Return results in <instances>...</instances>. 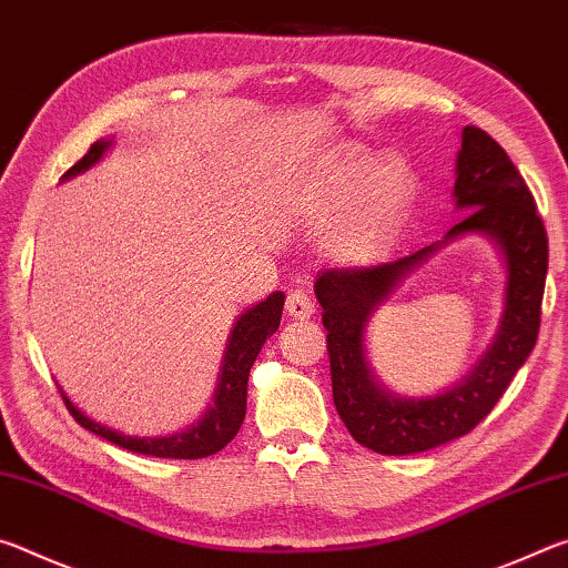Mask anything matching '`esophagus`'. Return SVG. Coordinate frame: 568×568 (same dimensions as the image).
<instances>
[{"label": "esophagus", "mask_w": 568, "mask_h": 568, "mask_svg": "<svg viewBox=\"0 0 568 568\" xmlns=\"http://www.w3.org/2000/svg\"><path fill=\"white\" fill-rule=\"evenodd\" d=\"M285 311H287V315H291V318L305 321V318H311V315L315 313V301L305 291H301V287H297V291H293L291 295H287Z\"/></svg>", "instance_id": "obj_1"}]
</instances>
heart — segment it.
Wrapping results in <instances>:
<instances>
[{
	"label": "heart",
	"mask_w": 568,
	"mask_h": 568,
	"mask_svg": "<svg viewBox=\"0 0 568 568\" xmlns=\"http://www.w3.org/2000/svg\"><path fill=\"white\" fill-rule=\"evenodd\" d=\"M413 195L416 175L406 160L383 162L365 152H351L315 185L311 215L331 220L348 212L333 247L345 257H363L388 243L408 215Z\"/></svg>",
	"instance_id": "obj_1"
}]
</instances>
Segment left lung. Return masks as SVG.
<instances>
[{"mask_svg":"<svg viewBox=\"0 0 568 568\" xmlns=\"http://www.w3.org/2000/svg\"><path fill=\"white\" fill-rule=\"evenodd\" d=\"M454 197L458 210L470 213L440 243L388 263L331 267L315 281L328 331L333 403L351 436L383 456L420 454L470 434L504 396L538 338L549 240L521 172L491 134L474 124L460 132ZM460 234L494 239L505 255L507 297L497 338L456 387L426 399L398 397L372 376L364 325L403 276Z\"/></svg>","mask_w":568,"mask_h":568,"instance_id":"left-lung-1","label":"left lung"}]
</instances>
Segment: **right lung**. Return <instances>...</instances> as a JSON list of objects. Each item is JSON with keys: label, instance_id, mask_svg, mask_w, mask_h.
<instances>
[{"label": "right lung", "instance_id": "add662e5", "mask_svg": "<svg viewBox=\"0 0 568 568\" xmlns=\"http://www.w3.org/2000/svg\"><path fill=\"white\" fill-rule=\"evenodd\" d=\"M112 145V140H98L88 150L80 162L64 172V180H70L80 172L90 170L94 162H100L104 152ZM285 295L277 291L267 295L263 303H257L240 315L235 328L230 331L227 338V351L223 358V368H220L217 388L213 406L205 410V416L200 418L195 426H190L180 434L172 436H128L120 434V430L102 426V423L92 420L90 416L74 406V403L67 398V393L60 388L62 400L67 410L72 413V418L80 423L82 428L92 430L94 436L110 440L114 446H122L132 450V454L142 456H155V458H205L213 456L217 450H223L230 440L237 436L240 426H243L245 418V406H247V376L250 368L257 358V353L265 345V341L277 331L283 315Z\"/></svg>", "mask_w": 568, "mask_h": 568}]
</instances>
